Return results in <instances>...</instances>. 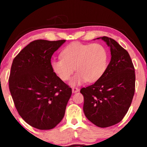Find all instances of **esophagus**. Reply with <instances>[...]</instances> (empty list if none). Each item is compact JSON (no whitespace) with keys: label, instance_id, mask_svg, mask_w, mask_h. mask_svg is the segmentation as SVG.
<instances>
[{"label":"esophagus","instance_id":"obj_1","mask_svg":"<svg viewBox=\"0 0 147 147\" xmlns=\"http://www.w3.org/2000/svg\"><path fill=\"white\" fill-rule=\"evenodd\" d=\"M79 89L78 88H72V92L73 93H77V92H79Z\"/></svg>","mask_w":147,"mask_h":147}]
</instances>
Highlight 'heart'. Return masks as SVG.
Wrapping results in <instances>:
<instances>
[{
    "label": "heart",
    "instance_id": "b5f03b06",
    "mask_svg": "<svg viewBox=\"0 0 147 147\" xmlns=\"http://www.w3.org/2000/svg\"><path fill=\"white\" fill-rule=\"evenodd\" d=\"M108 64V52L100 43L84 44L75 42L67 46L61 53V58L51 62V69L62 81H67L74 71L70 84L79 86L86 81L94 82L105 72Z\"/></svg>",
    "mask_w": 147,
    "mask_h": 147
}]
</instances>
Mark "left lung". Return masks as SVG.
Masks as SVG:
<instances>
[{"mask_svg": "<svg viewBox=\"0 0 147 147\" xmlns=\"http://www.w3.org/2000/svg\"><path fill=\"white\" fill-rule=\"evenodd\" d=\"M97 39L110 47L111 60L102 77L80 92L86 118L98 127L106 128L118 123L127 113L135 90V73L126 49L110 37Z\"/></svg>", "mask_w": 147, "mask_h": 147, "instance_id": "left-lung-1", "label": "left lung"}]
</instances>
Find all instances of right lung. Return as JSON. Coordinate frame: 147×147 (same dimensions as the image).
I'll use <instances>...</instances> for the list:
<instances>
[{
    "mask_svg": "<svg viewBox=\"0 0 147 147\" xmlns=\"http://www.w3.org/2000/svg\"><path fill=\"white\" fill-rule=\"evenodd\" d=\"M65 40H35L13 59L9 80L10 92L21 118L39 130L55 127L65 115L71 88L51 69L54 52Z\"/></svg>",
    "mask_w": 147,
    "mask_h": 147,
    "instance_id": "add662e5",
    "label": "right lung"
}]
</instances>
